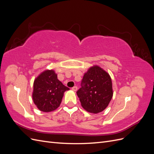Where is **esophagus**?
Returning <instances> with one entry per match:
<instances>
[{"mask_svg":"<svg viewBox=\"0 0 154 154\" xmlns=\"http://www.w3.org/2000/svg\"><path fill=\"white\" fill-rule=\"evenodd\" d=\"M72 90L73 91L75 92V91H76L78 90V87H77L76 86H74V87H73L72 88Z\"/></svg>","mask_w":154,"mask_h":154,"instance_id":"esophagus-1","label":"esophagus"}]
</instances>
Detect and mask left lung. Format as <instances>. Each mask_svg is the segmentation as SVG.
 <instances>
[{
	"label": "left lung",
	"instance_id": "left-lung-1",
	"mask_svg": "<svg viewBox=\"0 0 154 154\" xmlns=\"http://www.w3.org/2000/svg\"><path fill=\"white\" fill-rule=\"evenodd\" d=\"M76 94L82 107L88 112L97 114L103 111L113 96L109 74L98 66L91 67L83 75L82 87Z\"/></svg>",
	"mask_w": 154,
	"mask_h": 154
}]
</instances>
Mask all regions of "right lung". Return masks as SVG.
Returning <instances> with one entry per match:
<instances>
[{
  "label": "right lung",
  "instance_id": "right-lung-1",
  "mask_svg": "<svg viewBox=\"0 0 154 154\" xmlns=\"http://www.w3.org/2000/svg\"><path fill=\"white\" fill-rule=\"evenodd\" d=\"M69 88L57 78L54 70H45L34 80L32 97L40 111L49 112L55 110L61 103L64 92Z\"/></svg>",
  "mask_w": 154,
  "mask_h": 154
}]
</instances>
